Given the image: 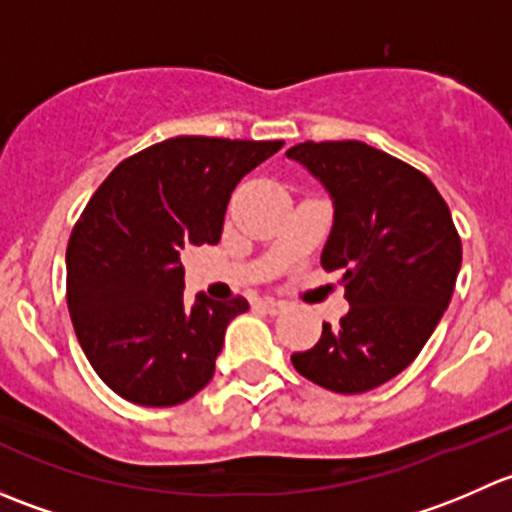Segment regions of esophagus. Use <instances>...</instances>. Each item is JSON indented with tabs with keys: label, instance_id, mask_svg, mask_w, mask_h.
<instances>
[{
	"label": "esophagus",
	"instance_id": "obj_1",
	"mask_svg": "<svg viewBox=\"0 0 512 512\" xmlns=\"http://www.w3.org/2000/svg\"><path fill=\"white\" fill-rule=\"evenodd\" d=\"M260 307L265 309L267 314H282L287 309V304L280 302V299H260Z\"/></svg>",
	"mask_w": 512,
	"mask_h": 512
}]
</instances>
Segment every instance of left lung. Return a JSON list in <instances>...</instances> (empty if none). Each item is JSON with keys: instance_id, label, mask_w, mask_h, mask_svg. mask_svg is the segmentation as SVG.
<instances>
[{"instance_id": "left-lung-1", "label": "left lung", "mask_w": 512, "mask_h": 512, "mask_svg": "<svg viewBox=\"0 0 512 512\" xmlns=\"http://www.w3.org/2000/svg\"><path fill=\"white\" fill-rule=\"evenodd\" d=\"M302 163L334 200L322 267L339 270L349 312L324 322L304 379L337 394H364L416 359L441 322L461 270V237L436 185L414 165L361 141L299 143Z\"/></svg>"}]
</instances>
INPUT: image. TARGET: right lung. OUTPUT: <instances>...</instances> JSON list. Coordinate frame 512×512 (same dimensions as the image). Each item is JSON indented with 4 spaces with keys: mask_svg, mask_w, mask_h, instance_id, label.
Masks as SVG:
<instances>
[{
    "mask_svg": "<svg viewBox=\"0 0 512 512\" xmlns=\"http://www.w3.org/2000/svg\"><path fill=\"white\" fill-rule=\"evenodd\" d=\"M282 146L168 138L98 185L66 247V302L86 359L118 396L175 406L213 379L227 324L250 304L200 292L188 307L180 252L218 245L235 185Z\"/></svg>",
    "mask_w": 512,
    "mask_h": 512,
    "instance_id": "obj_1",
    "label": "right lung"
}]
</instances>
